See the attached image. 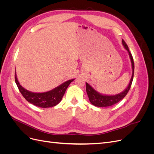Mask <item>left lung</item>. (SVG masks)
I'll return each mask as SVG.
<instances>
[{
    "label": "left lung",
    "instance_id": "left-lung-1",
    "mask_svg": "<svg viewBox=\"0 0 154 154\" xmlns=\"http://www.w3.org/2000/svg\"><path fill=\"white\" fill-rule=\"evenodd\" d=\"M122 44L124 46V48L127 49L128 53L129 54V57L131 60L132 63V75L130 79L129 84L127 86V87L125 88V90L123 92H122L119 94H116V95H103L101 94L98 92L95 91L88 83L86 82V91L87 93V95L88 98H89V101L91 103L96 106H100V107H105V106H110L113 105L116 103H118L119 101L123 99L125 97V96L127 94L128 92L129 91L130 87H131L132 83L133 81L134 78V63L133 57L132 56V54L130 53L128 45L125 43V42L122 40Z\"/></svg>",
    "mask_w": 154,
    "mask_h": 154
}]
</instances>
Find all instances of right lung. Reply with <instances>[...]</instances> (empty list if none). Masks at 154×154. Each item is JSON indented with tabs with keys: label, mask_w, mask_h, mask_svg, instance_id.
I'll return each instance as SVG.
<instances>
[{
	"label": "right lung",
	"mask_w": 154,
	"mask_h": 154,
	"mask_svg": "<svg viewBox=\"0 0 154 154\" xmlns=\"http://www.w3.org/2000/svg\"><path fill=\"white\" fill-rule=\"evenodd\" d=\"M15 83L22 95L24 98L31 104L42 108H49L58 105L61 101L66 91L74 79L69 80L62 84L53 88V90L42 92L36 93L27 91L22 87L18 82L15 72Z\"/></svg>",
	"instance_id": "obj_1"
}]
</instances>
